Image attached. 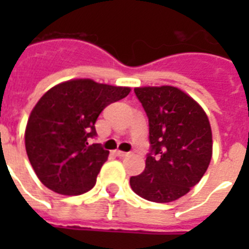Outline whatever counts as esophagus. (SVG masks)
Here are the masks:
<instances>
[{"label":"esophagus","mask_w":249,"mask_h":249,"mask_svg":"<svg viewBox=\"0 0 249 249\" xmlns=\"http://www.w3.org/2000/svg\"><path fill=\"white\" fill-rule=\"evenodd\" d=\"M114 153L118 156V157H124V156L128 155V152H123V151H120V149H117V151H114Z\"/></svg>","instance_id":"obj_1"}]
</instances>
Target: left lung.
Wrapping results in <instances>:
<instances>
[{
    "mask_svg": "<svg viewBox=\"0 0 249 249\" xmlns=\"http://www.w3.org/2000/svg\"><path fill=\"white\" fill-rule=\"evenodd\" d=\"M135 93L148 117L151 149L144 171L129 178V184L147 201H176L201 181L210 166V121L201 106L177 87H137Z\"/></svg>",
    "mask_w": 249,
    "mask_h": 249,
    "instance_id": "8db88e82",
    "label": "left lung"
}]
</instances>
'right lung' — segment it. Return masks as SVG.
<instances>
[{
    "mask_svg": "<svg viewBox=\"0 0 249 249\" xmlns=\"http://www.w3.org/2000/svg\"><path fill=\"white\" fill-rule=\"evenodd\" d=\"M129 92L81 78L59 83L39 98L28 118L25 144L31 166L47 188L67 196L93 188L109 153L100 143H89L97 135L94 123L107 106Z\"/></svg>",
    "mask_w": 249,
    "mask_h": 249,
    "instance_id": "add662e5",
    "label": "right lung"
}]
</instances>
